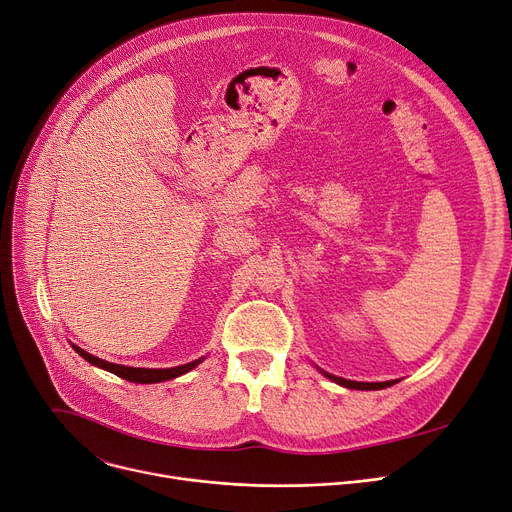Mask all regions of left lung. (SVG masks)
<instances>
[{
	"label": "left lung",
	"mask_w": 512,
	"mask_h": 512,
	"mask_svg": "<svg viewBox=\"0 0 512 512\" xmlns=\"http://www.w3.org/2000/svg\"><path fill=\"white\" fill-rule=\"evenodd\" d=\"M330 380H334L336 384H340V386H346V388H353V390H382V388H388V386H392V384H396V382H351V380H344V378H336V375H330V373H326Z\"/></svg>",
	"instance_id": "obj_1"
}]
</instances>
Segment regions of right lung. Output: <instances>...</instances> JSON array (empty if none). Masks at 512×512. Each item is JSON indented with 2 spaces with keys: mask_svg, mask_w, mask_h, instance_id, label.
I'll use <instances>...</instances> for the list:
<instances>
[{
  "mask_svg": "<svg viewBox=\"0 0 512 512\" xmlns=\"http://www.w3.org/2000/svg\"><path fill=\"white\" fill-rule=\"evenodd\" d=\"M74 351L83 357L85 361H89L91 365H97L105 371H110L114 375H118V378L122 380H128V382H134V384H157V382H166V380H174L178 378V375L186 373L195 369L201 359L193 361V363H186V365H178V367H170V369H145V367H126V365H116V363H110V361H103V359H97L93 357L91 353L83 351V348H78L76 344H72Z\"/></svg>",
  "mask_w": 512,
  "mask_h": 512,
  "instance_id": "right-lung-1",
  "label": "right lung"
}]
</instances>
